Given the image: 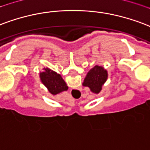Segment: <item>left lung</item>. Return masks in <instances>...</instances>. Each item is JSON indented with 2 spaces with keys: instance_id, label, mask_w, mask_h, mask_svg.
Wrapping results in <instances>:
<instances>
[{
  "instance_id": "obj_1",
  "label": "left lung",
  "mask_w": 150,
  "mask_h": 150,
  "mask_svg": "<svg viewBox=\"0 0 150 150\" xmlns=\"http://www.w3.org/2000/svg\"><path fill=\"white\" fill-rule=\"evenodd\" d=\"M108 79V73L103 67L96 65L90 70L84 79L83 85L88 86L91 91L98 94Z\"/></svg>"
}]
</instances>
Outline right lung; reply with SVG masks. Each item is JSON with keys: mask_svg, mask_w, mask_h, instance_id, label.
Returning a JSON list of instances; mask_svg holds the SVG:
<instances>
[{"mask_svg": "<svg viewBox=\"0 0 150 150\" xmlns=\"http://www.w3.org/2000/svg\"><path fill=\"white\" fill-rule=\"evenodd\" d=\"M44 71L40 73V79L41 83L47 87L52 95H58L68 89V86L59 74L49 68H44Z\"/></svg>", "mask_w": 150, "mask_h": 150, "instance_id": "obj_1", "label": "right lung"}]
</instances>
